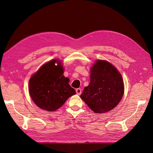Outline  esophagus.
Returning a JSON list of instances; mask_svg holds the SVG:
<instances>
[{
	"instance_id": "obj_1",
	"label": "esophagus",
	"mask_w": 153,
	"mask_h": 153,
	"mask_svg": "<svg viewBox=\"0 0 153 153\" xmlns=\"http://www.w3.org/2000/svg\"><path fill=\"white\" fill-rule=\"evenodd\" d=\"M76 93H77L78 95H81V93H82L81 89H79V88H78V89H77L76 90Z\"/></svg>"
}]
</instances>
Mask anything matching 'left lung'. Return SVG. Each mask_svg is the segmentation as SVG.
Returning <instances> with one entry per match:
<instances>
[{
	"instance_id": "obj_1",
	"label": "left lung",
	"mask_w": 153,
	"mask_h": 153,
	"mask_svg": "<svg viewBox=\"0 0 153 153\" xmlns=\"http://www.w3.org/2000/svg\"><path fill=\"white\" fill-rule=\"evenodd\" d=\"M90 84L81 98L95 113H105L115 108L124 93L122 75L110 62L97 60L91 70Z\"/></svg>"
}]
</instances>
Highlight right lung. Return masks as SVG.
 Instances as JSON below:
<instances>
[{"mask_svg":"<svg viewBox=\"0 0 153 153\" xmlns=\"http://www.w3.org/2000/svg\"><path fill=\"white\" fill-rule=\"evenodd\" d=\"M56 62L57 66L55 65ZM58 60L46 63L29 81V93L36 105L47 111H55L76 94L69 79L63 76L62 66Z\"/></svg>","mask_w":153,"mask_h":153,"instance_id":"right-lung-1","label":"right lung"}]
</instances>
